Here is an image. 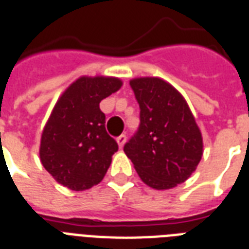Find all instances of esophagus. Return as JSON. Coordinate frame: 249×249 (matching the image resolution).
<instances>
[{
  "mask_svg": "<svg viewBox=\"0 0 249 249\" xmlns=\"http://www.w3.org/2000/svg\"><path fill=\"white\" fill-rule=\"evenodd\" d=\"M117 143H119V147H123L125 144V142H126V136L125 134H121V136H119L116 138Z\"/></svg>",
  "mask_w": 249,
  "mask_h": 249,
  "instance_id": "esophagus-1",
  "label": "esophagus"
}]
</instances>
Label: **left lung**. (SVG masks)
Returning a JSON list of instances; mask_svg holds the SVG:
<instances>
[{
    "mask_svg": "<svg viewBox=\"0 0 249 249\" xmlns=\"http://www.w3.org/2000/svg\"><path fill=\"white\" fill-rule=\"evenodd\" d=\"M130 88L140 105V126L125 143V154L146 185L172 189L200 161V130L181 94L161 79L132 80Z\"/></svg>",
    "mask_w": 249,
    "mask_h": 249,
    "instance_id": "1",
    "label": "left lung"
}]
</instances>
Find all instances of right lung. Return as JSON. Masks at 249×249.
Instances as JSON below:
<instances>
[{
    "mask_svg": "<svg viewBox=\"0 0 249 249\" xmlns=\"http://www.w3.org/2000/svg\"><path fill=\"white\" fill-rule=\"evenodd\" d=\"M115 77H81L56 102L41 137L40 158L56 182L75 191L98 185L117 151L99 103L120 89Z\"/></svg>",
    "mask_w": 249,
    "mask_h": 249,
    "instance_id": "add662e5",
    "label": "right lung"
}]
</instances>
